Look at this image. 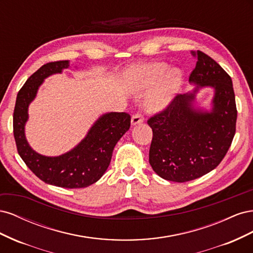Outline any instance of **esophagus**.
<instances>
[{
  "mask_svg": "<svg viewBox=\"0 0 253 253\" xmlns=\"http://www.w3.org/2000/svg\"><path fill=\"white\" fill-rule=\"evenodd\" d=\"M143 119H144V117H143V115L141 113H139V112L136 113V114H134L133 116H132V125L135 126V125L141 124V122L143 121Z\"/></svg>",
  "mask_w": 253,
  "mask_h": 253,
  "instance_id": "1",
  "label": "esophagus"
}]
</instances>
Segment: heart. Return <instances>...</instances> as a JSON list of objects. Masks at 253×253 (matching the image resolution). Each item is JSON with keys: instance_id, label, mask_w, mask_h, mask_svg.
<instances>
[{"instance_id": "heart-1", "label": "heart", "mask_w": 253, "mask_h": 253, "mask_svg": "<svg viewBox=\"0 0 253 253\" xmlns=\"http://www.w3.org/2000/svg\"><path fill=\"white\" fill-rule=\"evenodd\" d=\"M168 70L169 67L166 64L157 63L135 67L128 73V79L140 89L151 87L160 82L150 96L149 105L151 109L163 108L171 100L180 85V73L175 70L168 73Z\"/></svg>"}]
</instances>
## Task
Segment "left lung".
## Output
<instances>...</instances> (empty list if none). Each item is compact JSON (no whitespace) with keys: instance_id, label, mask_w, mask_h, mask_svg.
<instances>
[{"instance_id":"obj_1","label":"left lung","mask_w":253,"mask_h":253,"mask_svg":"<svg viewBox=\"0 0 253 253\" xmlns=\"http://www.w3.org/2000/svg\"><path fill=\"white\" fill-rule=\"evenodd\" d=\"M193 55L197 61L189 79L198 84L197 88L214 87L213 111H195L191 105L194 94H176L147 121L153 131L150 165L160 177L176 182L196 179L215 169L230 148L236 128L231 77L203 51Z\"/></svg>"}]
</instances>
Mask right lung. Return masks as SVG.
<instances>
[{"mask_svg": "<svg viewBox=\"0 0 253 253\" xmlns=\"http://www.w3.org/2000/svg\"><path fill=\"white\" fill-rule=\"evenodd\" d=\"M67 67V60L49 62L27 79L17 96L13 136L19 155L37 177L52 186L77 189L93 185L100 179L111 163L115 145L131 126V116L126 112L103 115L91 126L85 138L66 154L46 157L36 153L28 145L24 135L28 104L34 100L44 78Z\"/></svg>", "mask_w": 253, "mask_h": 253, "instance_id": "add662e5", "label": "right lung"}]
</instances>
